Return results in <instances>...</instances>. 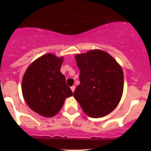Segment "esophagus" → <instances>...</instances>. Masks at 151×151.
<instances>
[{
  "mask_svg": "<svg viewBox=\"0 0 151 151\" xmlns=\"http://www.w3.org/2000/svg\"><path fill=\"white\" fill-rule=\"evenodd\" d=\"M75 89H76V86H75V85H73V86H72V87H71V90H72V91L74 92Z\"/></svg>",
  "mask_w": 151,
  "mask_h": 151,
  "instance_id": "esophagus-1",
  "label": "esophagus"
}]
</instances>
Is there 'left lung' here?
<instances>
[{"label":"left lung","mask_w":151,"mask_h":151,"mask_svg":"<svg viewBox=\"0 0 151 151\" xmlns=\"http://www.w3.org/2000/svg\"><path fill=\"white\" fill-rule=\"evenodd\" d=\"M80 70L74 97L86 114L99 118L111 113L123 91V73L116 61L106 52L93 50L76 56Z\"/></svg>","instance_id":"left-lung-1"}]
</instances>
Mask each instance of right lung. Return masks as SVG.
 <instances>
[{"mask_svg":"<svg viewBox=\"0 0 151 151\" xmlns=\"http://www.w3.org/2000/svg\"><path fill=\"white\" fill-rule=\"evenodd\" d=\"M62 63L63 57L45 54L31 64L24 74V99L33 111L43 116L56 115L66 97L73 95L60 72Z\"/></svg>","mask_w":151,"mask_h":151,"instance_id":"add662e5","label":"right lung"}]
</instances>
